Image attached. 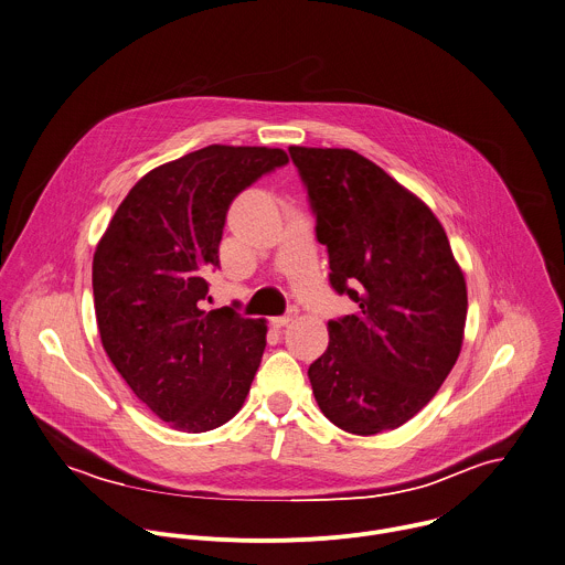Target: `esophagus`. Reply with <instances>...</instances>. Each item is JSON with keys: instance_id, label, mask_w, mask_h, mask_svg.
Segmentation results:
<instances>
[{"instance_id": "34e87169", "label": "esophagus", "mask_w": 565, "mask_h": 565, "mask_svg": "<svg viewBox=\"0 0 565 565\" xmlns=\"http://www.w3.org/2000/svg\"><path fill=\"white\" fill-rule=\"evenodd\" d=\"M290 321H295V315H286V317H275L273 321H270V326L275 328V330H281V328H286Z\"/></svg>"}]
</instances>
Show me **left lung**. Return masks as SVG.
Here are the masks:
<instances>
[{
  "label": "left lung",
  "instance_id": "1",
  "mask_svg": "<svg viewBox=\"0 0 565 565\" xmlns=\"http://www.w3.org/2000/svg\"><path fill=\"white\" fill-rule=\"evenodd\" d=\"M308 186L330 284L359 303L328 323L308 379L323 416L374 436L412 420L454 370L467 281L434 211L352 149L288 147Z\"/></svg>",
  "mask_w": 565,
  "mask_h": 565
}]
</instances>
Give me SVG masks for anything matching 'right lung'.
<instances>
[{"instance_id": "right-lung-1", "label": "right lung", "mask_w": 565, "mask_h": 565, "mask_svg": "<svg viewBox=\"0 0 565 565\" xmlns=\"http://www.w3.org/2000/svg\"><path fill=\"white\" fill-rule=\"evenodd\" d=\"M288 162L277 147L209 145L145 173L118 204L92 262L103 350L171 429L202 434L244 405L266 321L202 310L233 198Z\"/></svg>"}]
</instances>
